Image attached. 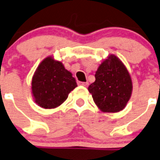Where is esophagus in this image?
Instances as JSON below:
<instances>
[{
    "label": "esophagus",
    "mask_w": 160,
    "mask_h": 160,
    "mask_svg": "<svg viewBox=\"0 0 160 160\" xmlns=\"http://www.w3.org/2000/svg\"><path fill=\"white\" fill-rule=\"evenodd\" d=\"M78 84H80V85H82V86H84V87H88V82H78Z\"/></svg>",
    "instance_id": "34e87169"
}]
</instances>
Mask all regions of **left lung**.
Here are the masks:
<instances>
[{"instance_id": "obj_1", "label": "left lung", "mask_w": 160, "mask_h": 160, "mask_svg": "<svg viewBox=\"0 0 160 160\" xmlns=\"http://www.w3.org/2000/svg\"><path fill=\"white\" fill-rule=\"evenodd\" d=\"M88 90L101 111L116 113L124 109L131 98L132 78L123 62L115 54H110L99 65L95 81Z\"/></svg>"}]
</instances>
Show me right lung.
<instances>
[{
    "label": "right lung",
    "mask_w": 160,
    "mask_h": 160,
    "mask_svg": "<svg viewBox=\"0 0 160 160\" xmlns=\"http://www.w3.org/2000/svg\"><path fill=\"white\" fill-rule=\"evenodd\" d=\"M32 98L39 107L53 109L67 100L68 95L77 86L72 72L62 62L48 56L37 67L32 79Z\"/></svg>",
    "instance_id": "1"
}]
</instances>
